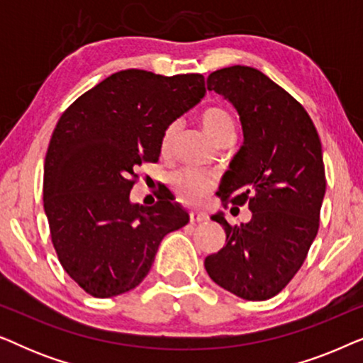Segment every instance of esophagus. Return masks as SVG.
I'll return each mask as SVG.
<instances>
[{"label": "esophagus", "mask_w": 363, "mask_h": 363, "mask_svg": "<svg viewBox=\"0 0 363 363\" xmlns=\"http://www.w3.org/2000/svg\"><path fill=\"white\" fill-rule=\"evenodd\" d=\"M206 220V215L201 211H190V221L191 223H201Z\"/></svg>", "instance_id": "34e87169"}]
</instances>
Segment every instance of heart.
<instances>
[{
    "instance_id": "b5f03b06",
    "label": "heart",
    "mask_w": 363,
    "mask_h": 363,
    "mask_svg": "<svg viewBox=\"0 0 363 363\" xmlns=\"http://www.w3.org/2000/svg\"><path fill=\"white\" fill-rule=\"evenodd\" d=\"M200 122L213 140H220L228 133H235V121L233 116L223 107H210L200 116ZM177 123L163 128L160 135V152L165 155L172 150L173 140H175ZM172 186L178 198L186 203H195L215 186V177L210 173L196 170V168H183L172 175Z\"/></svg>"
}]
</instances>
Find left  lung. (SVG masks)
Instances as JSON below:
<instances>
[{
  "instance_id": "8db88e82",
  "label": "left lung",
  "mask_w": 363,
  "mask_h": 363,
  "mask_svg": "<svg viewBox=\"0 0 363 363\" xmlns=\"http://www.w3.org/2000/svg\"><path fill=\"white\" fill-rule=\"evenodd\" d=\"M208 91L225 96L240 113L245 143L223 177L218 196L247 205L251 221L231 226L226 242L206 256L208 276L241 299L266 301L289 284L319 231L325 193L322 147L306 108L250 66L208 76Z\"/></svg>"
}]
</instances>
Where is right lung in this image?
I'll return each mask as SVG.
<instances>
[{
  "instance_id": "add662e5",
  "label": "right lung",
  "mask_w": 363,
  "mask_h": 363,
  "mask_svg": "<svg viewBox=\"0 0 363 363\" xmlns=\"http://www.w3.org/2000/svg\"><path fill=\"white\" fill-rule=\"evenodd\" d=\"M201 74H112L62 112L44 160L43 201L64 271L99 299L132 291L163 236L190 216L170 195L128 196L142 163L158 162L163 128L205 96Z\"/></svg>"
}]
</instances>
